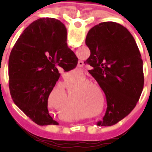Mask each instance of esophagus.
<instances>
[{"instance_id": "esophagus-1", "label": "esophagus", "mask_w": 152, "mask_h": 152, "mask_svg": "<svg viewBox=\"0 0 152 152\" xmlns=\"http://www.w3.org/2000/svg\"><path fill=\"white\" fill-rule=\"evenodd\" d=\"M80 62H81V61H80ZM81 63H83V62H81ZM79 66H80H80H81V65H80V64H79Z\"/></svg>"}]
</instances>
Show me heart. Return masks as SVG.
<instances>
[{"instance_id":"1","label":"heart","mask_w":152,"mask_h":152,"mask_svg":"<svg viewBox=\"0 0 152 152\" xmlns=\"http://www.w3.org/2000/svg\"><path fill=\"white\" fill-rule=\"evenodd\" d=\"M64 99H67V95H64Z\"/></svg>"}]
</instances>
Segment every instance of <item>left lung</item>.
Here are the masks:
<instances>
[{"instance_id":"obj_1","label":"left lung","mask_w":152,"mask_h":152,"mask_svg":"<svg viewBox=\"0 0 152 152\" xmlns=\"http://www.w3.org/2000/svg\"><path fill=\"white\" fill-rule=\"evenodd\" d=\"M91 51L86 63L106 95L107 108L97 126H110L134 109L144 87L143 61L129 31L115 22L91 28L85 40Z\"/></svg>"}]
</instances>
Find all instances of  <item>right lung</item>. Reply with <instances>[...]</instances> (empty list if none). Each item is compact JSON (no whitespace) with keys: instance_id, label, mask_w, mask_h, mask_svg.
Masks as SVG:
<instances>
[{"instance_id":"add662e5","label":"right lung","mask_w":152,"mask_h":152,"mask_svg":"<svg viewBox=\"0 0 152 152\" xmlns=\"http://www.w3.org/2000/svg\"><path fill=\"white\" fill-rule=\"evenodd\" d=\"M67 29L55 18H40L24 29L9 58V88L16 105L40 126L58 124L48 111V99L65 72L77 66V58L67 45Z\"/></svg>"}]
</instances>
